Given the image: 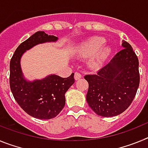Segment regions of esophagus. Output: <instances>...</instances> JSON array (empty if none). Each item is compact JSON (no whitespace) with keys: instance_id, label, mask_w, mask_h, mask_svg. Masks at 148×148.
Returning <instances> with one entry per match:
<instances>
[{"instance_id":"obj_1","label":"esophagus","mask_w":148,"mask_h":148,"mask_svg":"<svg viewBox=\"0 0 148 148\" xmlns=\"http://www.w3.org/2000/svg\"><path fill=\"white\" fill-rule=\"evenodd\" d=\"M82 74L79 73H78V72H76V73H75V75H74V78H75V80H78V79L82 78Z\"/></svg>"}]
</instances>
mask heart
I'll use <instances>...</instances> for the list:
<instances>
[{
    "label": "heart",
    "instance_id": "b5f03b06",
    "mask_svg": "<svg viewBox=\"0 0 148 148\" xmlns=\"http://www.w3.org/2000/svg\"><path fill=\"white\" fill-rule=\"evenodd\" d=\"M105 39L101 37H92L79 44L77 55L83 58H91L89 65L92 69H99L111 54V48L104 46Z\"/></svg>",
    "mask_w": 148,
    "mask_h": 148
}]
</instances>
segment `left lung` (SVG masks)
Here are the masks:
<instances>
[{"instance_id":"left-lung-1","label":"left lung","mask_w":148,"mask_h":148,"mask_svg":"<svg viewBox=\"0 0 148 148\" xmlns=\"http://www.w3.org/2000/svg\"><path fill=\"white\" fill-rule=\"evenodd\" d=\"M95 75H87L89 84L87 101L99 116L121 114L130 105L139 85L138 59L129 43Z\"/></svg>"}]
</instances>
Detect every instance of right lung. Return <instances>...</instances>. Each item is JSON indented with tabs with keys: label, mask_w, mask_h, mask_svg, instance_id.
<instances>
[{
	"label": "right lung",
	"mask_w": 148,
	"mask_h": 148,
	"mask_svg": "<svg viewBox=\"0 0 148 148\" xmlns=\"http://www.w3.org/2000/svg\"><path fill=\"white\" fill-rule=\"evenodd\" d=\"M58 37L38 31L18 46L10 61V85L11 91L21 108L27 114L39 119L55 118L65 105V93L73 85L74 73L68 78L55 74L32 82L27 80L22 73L21 58L23 53L35 46L56 42Z\"/></svg>",
	"instance_id": "1"
}]
</instances>
